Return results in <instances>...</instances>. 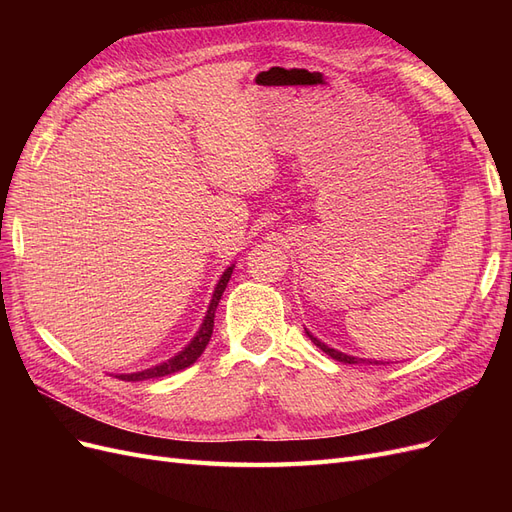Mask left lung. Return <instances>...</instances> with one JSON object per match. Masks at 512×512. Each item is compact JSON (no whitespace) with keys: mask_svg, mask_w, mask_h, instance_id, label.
Returning <instances> with one entry per match:
<instances>
[{"mask_svg":"<svg viewBox=\"0 0 512 512\" xmlns=\"http://www.w3.org/2000/svg\"><path fill=\"white\" fill-rule=\"evenodd\" d=\"M305 333H307V337L312 339V342L324 352V354H329L331 359H335V361H339V363H350V365H354V363H369V365H378V363H382V361H371V359H359V356H352V354H346V352H342V350H335V348H331V346H327L324 342H320L318 337H314L312 333H309L307 329H305Z\"/></svg>","mask_w":512,"mask_h":512,"instance_id":"left-lung-1","label":"left lung"}]
</instances>
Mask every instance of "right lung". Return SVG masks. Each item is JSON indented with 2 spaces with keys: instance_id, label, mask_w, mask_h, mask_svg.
Returning a JSON list of instances; mask_svg holds the SVG:
<instances>
[{
  "instance_id": "obj_1",
  "label": "right lung",
  "mask_w": 512,
  "mask_h": 512,
  "mask_svg": "<svg viewBox=\"0 0 512 512\" xmlns=\"http://www.w3.org/2000/svg\"><path fill=\"white\" fill-rule=\"evenodd\" d=\"M232 269H235V265H230L222 277L218 280V284H215L213 288V297H211V303L207 307V314L203 318V324H200V329L196 331V335L192 337V342L185 346L181 352H177L175 356H170L168 361L164 363H158L153 365L149 369H143V371H132V374H117L115 378L119 380H126V382H138V380H149V378H162V376H168V374H175V371H181L185 367H190L192 363H196V359L200 354L205 352L209 339H211V333H213V318H215V309H218V303L222 299V294L228 286V280L232 275Z\"/></svg>"
}]
</instances>
